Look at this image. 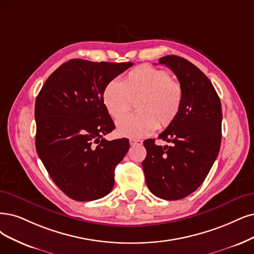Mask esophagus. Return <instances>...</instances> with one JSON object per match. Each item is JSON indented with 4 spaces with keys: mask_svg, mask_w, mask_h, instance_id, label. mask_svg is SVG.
I'll return each mask as SVG.
<instances>
[{
    "mask_svg": "<svg viewBox=\"0 0 254 254\" xmlns=\"http://www.w3.org/2000/svg\"><path fill=\"white\" fill-rule=\"evenodd\" d=\"M129 144L130 145H141L142 144V141L141 140L139 139H129Z\"/></svg>",
    "mask_w": 254,
    "mask_h": 254,
    "instance_id": "34e87169",
    "label": "esophagus"
}]
</instances>
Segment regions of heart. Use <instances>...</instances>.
I'll return each mask as SVG.
<instances>
[{
	"instance_id": "obj_1",
	"label": "heart",
	"mask_w": 254,
	"mask_h": 254,
	"mask_svg": "<svg viewBox=\"0 0 254 254\" xmlns=\"http://www.w3.org/2000/svg\"><path fill=\"white\" fill-rule=\"evenodd\" d=\"M102 101L115 119L127 114L136 101L137 113L118 120L117 132L141 138L172 125L181 110L183 90L167 71L142 64L129 71L122 82L110 80L103 89Z\"/></svg>"
}]
</instances>
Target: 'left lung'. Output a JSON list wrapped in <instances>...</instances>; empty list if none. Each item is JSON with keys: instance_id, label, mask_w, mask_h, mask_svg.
Wrapping results in <instances>:
<instances>
[{"instance_id": "1", "label": "left lung", "mask_w": 254, "mask_h": 254, "mask_svg": "<svg viewBox=\"0 0 254 254\" xmlns=\"http://www.w3.org/2000/svg\"><path fill=\"white\" fill-rule=\"evenodd\" d=\"M159 64L170 68L183 90L177 118L159 135L171 145L144 140L142 162L146 185L156 196L180 200L203 183L218 157L222 140V107L208 77L193 64L166 55Z\"/></svg>"}]
</instances>
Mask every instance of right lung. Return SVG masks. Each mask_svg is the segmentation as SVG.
<instances>
[{
	"label": "right lung",
	"instance_id": "1",
	"mask_svg": "<svg viewBox=\"0 0 254 254\" xmlns=\"http://www.w3.org/2000/svg\"><path fill=\"white\" fill-rule=\"evenodd\" d=\"M133 63L70 60L46 80L35 100L36 152L56 186L75 201H93L114 186L127 138L108 141L115 128L102 101L106 84Z\"/></svg>",
	"mask_w": 254,
	"mask_h": 254
}]
</instances>
